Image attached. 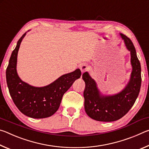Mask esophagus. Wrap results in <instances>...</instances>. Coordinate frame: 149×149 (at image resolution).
<instances>
[{"label": "esophagus", "mask_w": 149, "mask_h": 149, "mask_svg": "<svg viewBox=\"0 0 149 149\" xmlns=\"http://www.w3.org/2000/svg\"><path fill=\"white\" fill-rule=\"evenodd\" d=\"M88 68V65L87 64H85V63H82L80 65V70L81 72H84L86 71Z\"/></svg>", "instance_id": "34e87169"}]
</instances>
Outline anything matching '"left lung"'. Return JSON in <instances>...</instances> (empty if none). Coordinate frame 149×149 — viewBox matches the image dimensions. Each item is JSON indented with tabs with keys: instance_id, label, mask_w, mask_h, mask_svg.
I'll return each mask as SVG.
<instances>
[{
	"instance_id": "1",
	"label": "left lung",
	"mask_w": 149,
	"mask_h": 149,
	"mask_svg": "<svg viewBox=\"0 0 149 149\" xmlns=\"http://www.w3.org/2000/svg\"><path fill=\"white\" fill-rule=\"evenodd\" d=\"M120 36L130 51L132 66L130 81L124 89L117 94L102 95L89 73L86 72L82 75L85 83L84 92L85 110L91 118L100 122H114L122 118L134 104L140 91L141 68L135 47L126 35L120 33Z\"/></svg>"
}]
</instances>
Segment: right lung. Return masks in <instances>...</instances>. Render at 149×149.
Segmentation results:
<instances>
[{
    "mask_svg": "<svg viewBox=\"0 0 149 149\" xmlns=\"http://www.w3.org/2000/svg\"><path fill=\"white\" fill-rule=\"evenodd\" d=\"M26 34L25 33L17 41L6 68V83L10 95L15 105L24 115L37 119L50 117L58 109L63 95L81 77V72L77 69L42 87L31 86L23 81L17 75L16 64L17 52Z\"/></svg>",
    "mask_w": 149,
    "mask_h": 149,
    "instance_id": "1",
    "label": "right lung"
}]
</instances>
